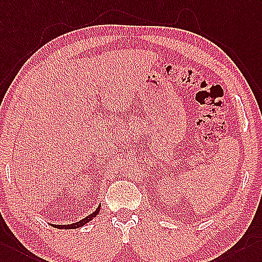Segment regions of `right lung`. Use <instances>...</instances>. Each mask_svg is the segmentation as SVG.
<instances>
[{"label":"right lung","instance_id":"obj_1","mask_svg":"<svg viewBox=\"0 0 262 262\" xmlns=\"http://www.w3.org/2000/svg\"><path fill=\"white\" fill-rule=\"evenodd\" d=\"M100 207H101V206H99V207L97 208V210H95V211H94L93 213L89 214L88 216H85L84 219H82V220H80V221H78V222H75V223H71V225H51V226H53L54 228H57V229H76V228H80V227H82V226H84L86 222L91 221V220L94 218V216L99 213Z\"/></svg>","mask_w":262,"mask_h":262}]
</instances>
